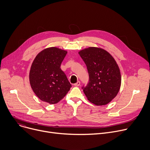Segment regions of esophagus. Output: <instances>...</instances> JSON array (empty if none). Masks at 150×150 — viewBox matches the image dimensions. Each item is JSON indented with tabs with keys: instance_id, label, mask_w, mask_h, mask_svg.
<instances>
[{
	"instance_id": "34e87169",
	"label": "esophagus",
	"mask_w": 150,
	"mask_h": 150,
	"mask_svg": "<svg viewBox=\"0 0 150 150\" xmlns=\"http://www.w3.org/2000/svg\"><path fill=\"white\" fill-rule=\"evenodd\" d=\"M79 85H80V82H79V81H77L76 83L74 84V86H79Z\"/></svg>"
}]
</instances>
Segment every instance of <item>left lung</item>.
Returning <instances> with one entry per match:
<instances>
[{"instance_id":"obj_1","label":"left lung","mask_w":150,"mask_h":150,"mask_svg":"<svg viewBox=\"0 0 150 150\" xmlns=\"http://www.w3.org/2000/svg\"><path fill=\"white\" fill-rule=\"evenodd\" d=\"M84 62L89 80L83 92L88 100L96 105L110 102L117 95L121 84L119 67L113 57L105 50L91 47L79 52Z\"/></svg>"}]
</instances>
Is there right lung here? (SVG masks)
Here are the masks:
<instances>
[{
	"instance_id": "obj_1",
	"label": "right lung",
	"mask_w": 150,
	"mask_h": 150,
	"mask_svg": "<svg viewBox=\"0 0 150 150\" xmlns=\"http://www.w3.org/2000/svg\"><path fill=\"white\" fill-rule=\"evenodd\" d=\"M67 51L52 47L35 58L29 72L30 84L37 96L54 104L66 96L72 85L60 68Z\"/></svg>"
}]
</instances>
